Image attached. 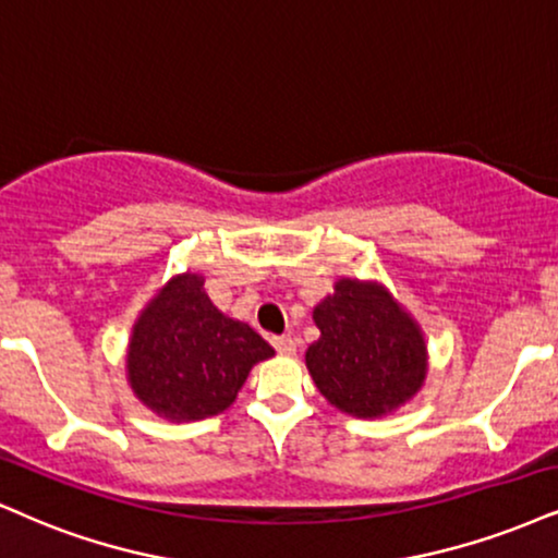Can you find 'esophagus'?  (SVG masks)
Listing matches in <instances>:
<instances>
[{
	"mask_svg": "<svg viewBox=\"0 0 558 558\" xmlns=\"http://www.w3.org/2000/svg\"><path fill=\"white\" fill-rule=\"evenodd\" d=\"M274 349H277L279 354H294L298 352V341L292 339V336H274Z\"/></svg>",
	"mask_w": 558,
	"mask_h": 558,
	"instance_id": "1",
	"label": "esophagus"
}]
</instances>
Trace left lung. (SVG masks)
I'll return each mask as SVG.
<instances>
[{"instance_id": "left-lung-1", "label": "left lung", "mask_w": 558, "mask_h": 558, "mask_svg": "<svg viewBox=\"0 0 558 558\" xmlns=\"http://www.w3.org/2000/svg\"><path fill=\"white\" fill-rule=\"evenodd\" d=\"M313 318L320 339L307 349V369L336 409L383 416L422 388L424 339L383 287L341 279Z\"/></svg>"}]
</instances>
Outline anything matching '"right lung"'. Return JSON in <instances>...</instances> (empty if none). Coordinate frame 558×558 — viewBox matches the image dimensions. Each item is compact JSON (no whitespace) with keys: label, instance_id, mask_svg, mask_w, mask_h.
<instances>
[{"label":"right lung","instance_id":"add662e5","mask_svg":"<svg viewBox=\"0 0 558 558\" xmlns=\"http://www.w3.org/2000/svg\"><path fill=\"white\" fill-rule=\"evenodd\" d=\"M274 349L247 323L227 318L185 274L149 302L129 347V383L136 398L170 422L222 414L251 367Z\"/></svg>","mask_w":558,"mask_h":558}]
</instances>
